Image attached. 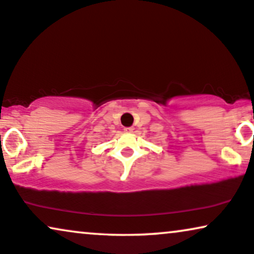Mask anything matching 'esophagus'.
Returning <instances> with one entry per match:
<instances>
[{"label": "esophagus", "mask_w": 254, "mask_h": 254, "mask_svg": "<svg viewBox=\"0 0 254 254\" xmlns=\"http://www.w3.org/2000/svg\"><path fill=\"white\" fill-rule=\"evenodd\" d=\"M133 127H125V129H124V131H125V132H127V133H132L133 132Z\"/></svg>", "instance_id": "34e87169"}]
</instances>
